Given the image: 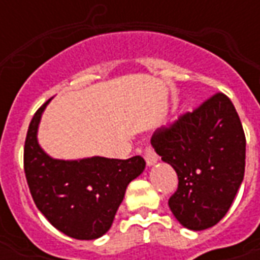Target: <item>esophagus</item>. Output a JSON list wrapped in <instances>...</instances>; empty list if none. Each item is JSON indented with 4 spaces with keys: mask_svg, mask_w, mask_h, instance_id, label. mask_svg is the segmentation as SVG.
I'll return each mask as SVG.
<instances>
[{
    "mask_svg": "<svg viewBox=\"0 0 260 260\" xmlns=\"http://www.w3.org/2000/svg\"><path fill=\"white\" fill-rule=\"evenodd\" d=\"M145 160H146V164L149 167H152L158 161V156L154 153L152 147H146L145 149Z\"/></svg>",
    "mask_w": 260,
    "mask_h": 260,
    "instance_id": "obj_1",
    "label": "esophagus"
}]
</instances>
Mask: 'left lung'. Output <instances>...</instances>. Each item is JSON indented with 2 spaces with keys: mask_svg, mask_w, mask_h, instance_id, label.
Returning a JSON list of instances; mask_svg holds the SVG:
<instances>
[{
  "mask_svg": "<svg viewBox=\"0 0 260 260\" xmlns=\"http://www.w3.org/2000/svg\"><path fill=\"white\" fill-rule=\"evenodd\" d=\"M245 135L234 104L217 93L152 136V146L178 175L169 206L181 225L202 231L229 212L245 173Z\"/></svg>",
  "mask_w": 260,
  "mask_h": 260,
  "instance_id": "1",
  "label": "left lung"
}]
</instances>
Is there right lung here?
Here are the masks:
<instances>
[{
  "mask_svg": "<svg viewBox=\"0 0 260 260\" xmlns=\"http://www.w3.org/2000/svg\"><path fill=\"white\" fill-rule=\"evenodd\" d=\"M43 104L31 119L25 142V174L37 209L54 227L75 240H97L107 233L126 186L145 170V160L100 156L62 160L43 150L37 139Z\"/></svg>",
  "mask_w": 260,
  "mask_h": 260,
  "instance_id": "1",
  "label": "right lung"
}]
</instances>
